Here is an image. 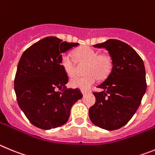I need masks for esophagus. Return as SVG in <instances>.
<instances>
[{
	"label": "esophagus",
	"mask_w": 155,
	"mask_h": 155,
	"mask_svg": "<svg viewBox=\"0 0 155 155\" xmlns=\"http://www.w3.org/2000/svg\"><path fill=\"white\" fill-rule=\"evenodd\" d=\"M81 92H82V93H83V95H85L87 93V91H86V90H81Z\"/></svg>",
	"instance_id": "obj_1"
}]
</instances>
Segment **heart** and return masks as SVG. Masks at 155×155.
Listing matches in <instances>:
<instances>
[{"label": "heart", "mask_w": 155, "mask_h": 155, "mask_svg": "<svg viewBox=\"0 0 155 155\" xmlns=\"http://www.w3.org/2000/svg\"><path fill=\"white\" fill-rule=\"evenodd\" d=\"M75 61L78 65H85L83 77H75L70 80V86L82 90L90 89L97 81L104 79L110 74L113 68L111 56L107 53H100L89 46H83L73 51ZM60 65L68 76L73 77L77 73V66L72 57L67 53L61 55Z\"/></svg>", "instance_id": "1"}]
</instances>
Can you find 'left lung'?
I'll list each match as a JSON object with an SVG mask.
<instances>
[{
	"label": "left lung",
	"mask_w": 155,
	"mask_h": 155,
	"mask_svg": "<svg viewBox=\"0 0 155 155\" xmlns=\"http://www.w3.org/2000/svg\"><path fill=\"white\" fill-rule=\"evenodd\" d=\"M105 48L112 58L110 74L93 92L96 103L89 116L96 126L114 130L124 126L138 109L147 89L145 68L140 55L127 43L109 39L93 45Z\"/></svg>",
	"instance_id": "left-lung-1"
}]
</instances>
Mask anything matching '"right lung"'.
I'll return each mask as SVG.
<instances>
[{
  "label": "right lung",
  "mask_w": 155,
  "mask_h": 155,
  "mask_svg": "<svg viewBox=\"0 0 155 155\" xmlns=\"http://www.w3.org/2000/svg\"><path fill=\"white\" fill-rule=\"evenodd\" d=\"M78 45L50 36L31 45L21 57L14 83L17 101L37 127L50 130L65 124L72 105L83 97L78 88H66L69 78L60 65L62 53Z\"/></svg>",
  "instance_id": "obj_1"
}]
</instances>
